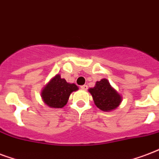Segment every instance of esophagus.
Listing matches in <instances>:
<instances>
[{
	"label": "esophagus",
	"mask_w": 159,
	"mask_h": 159,
	"mask_svg": "<svg viewBox=\"0 0 159 159\" xmlns=\"http://www.w3.org/2000/svg\"><path fill=\"white\" fill-rule=\"evenodd\" d=\"M81 88H82V90H87L88 89V86L87 85H82V86H81Z\"/></svg>",
	"instance_id": "obj_1"
}]
</instances>
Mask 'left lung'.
I'll list each match as a JSON object with an SVG mask.
<instances>
[{"label":"left lung","instance_id":"1","mask_svg":"<svg viewBox=\"0 0 159 159\" xmlns=\"http://www.w3.org/2000/svg\"><path fill=\"white\" fill-rule=\"evenodd\" d=\"M89 92L93 96L95 105L102 111H112L117 108L122 101L121 96L111 87L107 79L97 82L95 87L90 88Z\"/></svg>","mask_w":159,"mask_h":159}]
</instances>
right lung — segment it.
<instances>
[{
  "label": "right lung",
  "instance_id": "add662e5",
  "mask_svg": "<svg viewBox=\"0 0 159 159\" xmlns=\"http://www.w3.org/2000/svg\"><path fill=\"white\" fill-rule=\"evenodd\" d=\"M78 89L74 83H68L65 79L57 75L42 91V97L47 106L54 108L63 107L68 101L69 96L72 92Z\"/></svg>",
  "mask_w": 159,
  "mask_h": 159
}]
</instances>
